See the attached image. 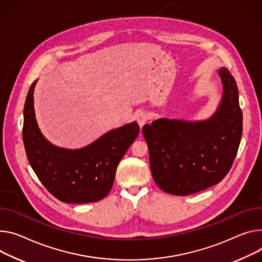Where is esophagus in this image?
<instances>
[{
	"label": "esophagus",
	"mask_w": 262,
	"mask_h": 262,
	"mask_svg": "<svg viewBox=\"0 0 262 262\" xmlns=\"http://www.w3.org/2000/svg\"><path fill=\"white\" fill-rule=\"evenodd\" d=\"M136 120L139 123L140 127H143L145 123L148 121V115L146 112H139L136 114Z\"/></svg>",
	"instance_id": "obj_1"
}]
</instances>
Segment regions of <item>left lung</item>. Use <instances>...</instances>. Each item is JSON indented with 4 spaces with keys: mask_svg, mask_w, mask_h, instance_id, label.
<instances>
[{
    "mask_svg": "<svg viewBox=\"0 0 262 262\" xmlns=\"http://www.w3.org/2000/svg\"><path fill=\"white\" fill-rule=\"evenodd\" d=\"M223 96L206 120L160 118L145 124L152 178L173 195H188L219 184L229 172L243 135L238 89L226 68L217 70Z\"/></svg>",
    "mask_w": 262,
    "mask_h": 262,
    "instance_id": "1",
    "label": "left lung"
}]
</instances>
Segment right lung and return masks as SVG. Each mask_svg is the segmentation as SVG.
I'll return each mask as SVG.
<instances>
[{
    "mask_svg": "<svg viewBox=\"0 0 262 262\" xmlns=\"http://www.w3.org/2000/svg\"><path fill=\"white\" fill-rule=\"evenodd\" d=\"M36 81L27 94L23 125L24 145L33 171L60 202L86 204L104 199L113 187L119 162L139 135L138 123L112 129L82 148L56 146L37 125L33 106Z\"/></svg>",
    "mask_w": 262,
    "mask_h": 262,
    "instance_id": "1",
    "label": "right lung"
}]
</instances>
